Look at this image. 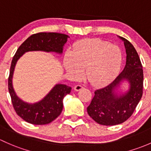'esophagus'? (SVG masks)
I'll use <instances>...</instances> for the list:
<instances>
[{
    "instance_id": "esophagus-1",
    "label": "esophagus",
    "mask_w": 151,
    "mask_h": 151,
    "mask_svg": "<svg viewBox=\"0 0 151 151\" xmlns=\"http://www.w3.org/2000/svg\"><path fill=\"white\" fill-rule=\"evenodd\" d=\"M83 88V87L81 85L78 84V85H76V86H75V87H74V89H75V91H80V90L82 89Z\"/></svg>"
}]
</instances>
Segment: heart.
Returning a JSON list of instances; mask_svg holds the SVG:
<instances>
[{"label": "heart", "instance_id": "obj_1", "mask_svg": "<svg viewBox=\"0 0 151 151\" xmlns=\"http://www.w3.org/2000/svg\"><path fill=\"white\" fill-rule=\"evenodd\" d=\"M122 52L120 48L99 39H85L78 42L73 52L65 53L64 65L75 78L86 76L94 86H103L113 80L120 71Z\"/></svg>", "mask_w": 151, "mask_h": 151}]
</instances>
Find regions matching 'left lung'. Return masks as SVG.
I'll return each mask as SVG.
<instances>
[{
	"label": "left lung",
	"instance_id": "8db88e82",
	"mask_svg": "<svg viewBox=\"0 0 151 151\" xmlns=\"http://www.w3.org/2000/svg\"><path fill=\"white\" fill-rule=\"evenodd\" d=\"M124 41L127 52L124 69L110 84L98 88L87 108L90 117L99 124L113 126L126 122L133 114L142 96L143 70L139 55L133 45L126 38ZM124 80L130 83L125 94L119 96L115 90Z\"/></svg>",
	"mask_w": 151,
	"mask_h": 151
}]
</instances>
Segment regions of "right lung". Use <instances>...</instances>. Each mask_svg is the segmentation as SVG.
<instances>
[{
	"label": "right lung",
	"instance_id": "right-lung-1",
	"mask_svg": "<svg viewBox=\"0 0 151 151\" xmlns=\"http://www.w3.org/2000/svg\"><path fill=\"white\" fill-rule=\"evenodd\" d=\"M68 38V35L57 32L33 34L22 43L14 56L8 81L9 91L17 114L29 124L43 125L49 124L57 119L63 110V99L70 93L71 87L65 84H57L40 102L34 104L24 102L17 96L12 85V77L17 62L23 54L32 51L62 54Z\"/></svg>",
	"mask_w": 151,
	"mask_h": 151
}]
</instances>
